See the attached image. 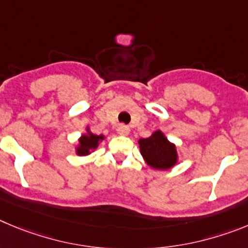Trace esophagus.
I'll return each mask as SVG.
<instances>
[{"instance_id": "esophagus-1", "label": "esophagus", "mask_w": 248, "mask_h": 248, "mask_svg": "<svg viewBox=\"0 0 248 248\" xmlns=\"http://www.w3.org/2000/svg\"><path fill=\"white\" fill-rule=\"evenodd\" d=\"M117 132L121 136H128L129 128L127 126H124V124H120L119 128H117Z\"/></svg>"}]
</instances>
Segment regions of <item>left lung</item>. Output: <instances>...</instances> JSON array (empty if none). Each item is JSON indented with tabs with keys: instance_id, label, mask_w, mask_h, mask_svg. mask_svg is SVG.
Listing matches in <instances>:
<instances>
[{
	"instance_id": "obj_1",
	"label": "left lung",
	"mask_w": 248,
	"mask_h": 248,
	"mask_svg": "<svg viewBox=\"0 0 248 248\" xmlns=\"http://www.w3.org/2000/svg\"><path fill=\"white\" fill-rule=\"evenodd\" d=\"M138 147L147 166L155 170H168L179 162L177 147L160 129L138 140Z\"/></svg>"
}]
</instances>
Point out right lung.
I'll return each mask as SVG.
<instances>
[{
    "label": "right lung",
    "mask_w": 248,
    "mask_h": 248,
    "mask_svg": "<svg viewBox=\"0 0 248 248\" xmlns=\"http://www.w3.org/2000/svg\"><path fill=\"white\" fill-rule=\"evenodd\" d=\"M105 140V136L93 135L90 131V127H86V133H82L78 140V143L75 146V155H88L93 152L96 151L99 144Z\"/></svg>",
    "instance_id": "obj_1"
}]
</instances>
